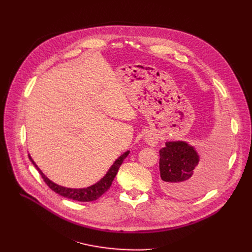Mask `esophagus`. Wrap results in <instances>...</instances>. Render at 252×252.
I'll return each mask as SVG.
<instances>
[{"instance_id":"esophagus-1","label":"esophagus","mask_w":252,"mask_h":252,"mask_svg":"<svg viewBox=\"0 0 252 252\" xmlns=\"http://www.w3.org/2000/svg\"><path fill=\"white\" fill-rule=\"evenodd\" d=\"M145 141H146L150 146H155V145L158 143V139L155 135L153 134H148L146 135V137H145Z\"/></svg>"}]
</instances>
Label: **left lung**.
I'll return each mask as SVG.
<instances>
[{
    "mask_svg": "<svg viewBox=\"0 0 252 252\" xmlns=\"http://www.w3.org/2000/svg\"><path fill=\"white\" fill-rule=\"evenodd\" d=\"M220 145L200 160L186 142H166L159 150L162 190L177 198H191L208 190L220 178L226 160V150Z\"/></svg>",
    "mask_w": 252,
    "mask_h": 252,
    "instance_id": "1",
    "label": "left lung"
}]
</instances>
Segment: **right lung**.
Masks as SVG:
<instances>
[{"label":"right lung","instance_id":"1","mask_svg":"<svg viewBox=\"0 0 252 252\" xmlns=\"http://www.w3.org/2000/svg\"><path fill=\"white\" fill-rule=\"evenodd\" d=\"M129 151H126V153H124L121 157H118L117 159L115 160V162L113 163V165L110 167V169L108 170V173L105 175V177H103V179H101L98 183H96L95 185H92V186L88 187V188H84V189H71V188H65L62 186H59V185L53 183L52 181H50L43 173L42 170L37 167V165L34 163V161L32 159V157L30 156L31 161L33 163V165L36 167V169L38 170L39 175L42 176L43 180L45 181V183L48 185L49 188L52 189L54 192L58 193L59 195L68 198V199H72V200H76V201H82V202H89V201H94L97 200L99 197H101L105 192H107L108 189L110 188L111 184L117 174V171L121 167L122 163L124 162L125 158L128 155Z\"/></svg>","mask_w":252,"mask_h":252}]
</instances>
